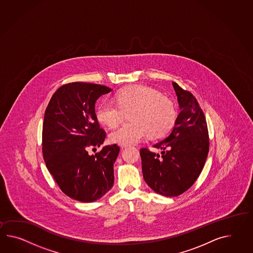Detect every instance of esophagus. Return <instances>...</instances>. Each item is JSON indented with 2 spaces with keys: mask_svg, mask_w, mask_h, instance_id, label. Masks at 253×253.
I'll list each match as a JSON object with an SVG mask.
<instances>
[{
  "mask_svg": "<svg viewBox=\"0 0 253 253\" xmlns=\"http://www.w3.org/2000/svg\"><path fill=\"white\" fill-rule=\"evenodd\" d=\"M128 145H126V144H120V147L122 149L125 148V147H127Z\"/></svg>",
  "mask_w": 253,
  "mask_h": 253,
  "instance_id": "34e87169",
  "label": "esophagus"
}]
</instances>
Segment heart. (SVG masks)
<instances>
[{"instance_id": "heart-1", "label": "heart", "mask_w": 253, "mask_h": 253, "mask_svg": "<svg viewBox=\"0 0 253 253\" xmlns=\"http://www.w3.org/2000/svg\"><path fill=\"white\" fill-rule=\"evenodd\" d=\"M116 103L103 101L96 109L99 123L113 128L121 123L124 112H129L131 123L111 131L110 140L118 144H132L149 134L161 138L172 129L177 118V110L172 99L157 89L142 85L127 86L115 96Z\"/></svg>"}]
</instances>
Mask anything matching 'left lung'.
I'll return each mask as SVG.
<instances>
[{"label": "left lung", "mask_w": 253, "mask_h": 253, "mask_svg": "<svg viewBox=\"0 0 253 253\" xmlns=\"http://www.w3.org/2000/svg\"><path fill=\"white\" fill-rule=\"evenodd\" d=\"M180 113L171 133L155 143L161 154L142 148V175L147 185L165 197H177L191 187L203 170L210 150L203 111L190 91L175 82Z\"/></svg>", "instance_id": "obj_1"}]
</instances>
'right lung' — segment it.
Masks as SVG:
<instances>
[{
  "mask_svg": "<svg viewBox=\"0 0 253 253\" xmlns=\"http://www.w3.org/2000/svg\"><path fill=\"white\" fill-rule=\"evenodd\" d=\"M110 91L99 84H65L54 93L44 111L43 160L62 192L81 202L98 200L114 183L117 144L104 146L95 155L86 151L104 142L106 132L99 127L95 103Z\"/></svg>",
  "mask_w": 253,
  "mask_h": 253,
  "instance_id": "right-lung-1",
  "label": "right lung"
}]
</instances>
